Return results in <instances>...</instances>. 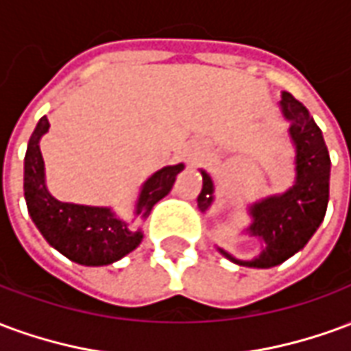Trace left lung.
I'll return each instance as SVG.
<instances>
[{
	"instance_id": "obj_1",
	"label": "left lung",
	"mask_w": 351,
	"mask_h": 351,
	"mask_svg": "<svg viewBox=\"0 0 351 351\" xmlns=\"http://www.w3.org/2000/svg\"><path fill=\"white\" fill-rule=\"evenodd\" d=\"M278 107L289 123L287 135L295 148V180L286 191L267 195L246 206L250 223L243 235L254 237L261 243V252L256 258L239 259L218 246L223 258L241 267L271 269L295 256L316 233L329 203L331 160L322 130L308 108L289 92H282ZM199 171L203 176V190L197 206L205 213L214 203V182L205 169Z\"/></svg>"
}]
</instances>
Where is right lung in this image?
Masks as SVG:
<instances>
[{
	"label": "right lung",
	"mask_w": 351,
	"mask_h": 351,
	"mask_svg": "<svg viewBox=\"0 0 351 351\" xmlns=\"http://www.w3.org/2000/svg\"><path fill=\"white\" fill-rule=\"evenodd\" d=\"M47 116L35 125L24 158V197L27 213L45 241L62 256L86 267H103L128 256L143 241V229L137 221L150 216L152 206L173 190L176 175L184 171V163L167 165L148 176L133 206L131 221L122 220L110 206H90L58 201L47 188L43 135L49 131Z\"/></svg>",
	"instance_id": "add662e5"
}]
</instances>
